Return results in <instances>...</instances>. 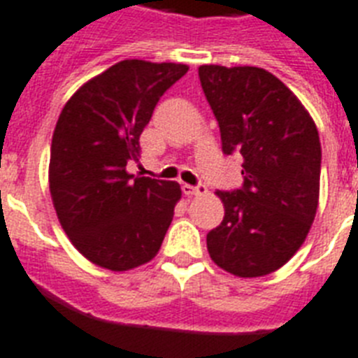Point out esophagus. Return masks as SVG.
Returning a JSON list of instances; mask_svg holds the SVG:
<instances>
[{
  "label": "esophagus",
  "mask_w": 358,
  "mask_h": 358,
  "mask_svg": "<svg viewBox=\"0 0 358 358\" xmlns=\"http://www.w3.org/2000/svg\"><path fill=\"white\" fill-rule=\"evenodd\" d=\"M182 191H184L185 196H199V194L206 193V185H196V187H193V185L184 184L182 185Z\"/></svg>",
  "instance_id": "1"
}]
</instances>
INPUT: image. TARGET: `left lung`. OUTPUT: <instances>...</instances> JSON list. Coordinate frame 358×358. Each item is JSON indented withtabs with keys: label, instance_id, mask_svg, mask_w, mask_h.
<instances>
[{
	"label": "left lung",
	"instance_id": "1",
	"mask_svg": "<svg viewBox=\"0 0 358 358\" xmlns=\"http://www.w3.org/2000/svg\"><path fill=\"white\" fill-rule=\"evenodd\" d=\"M199 77L222 152L245 159L243 189L215 193L224 219L208 234L209 257L237 278L272 274L300 250L316 217L318 130L300 99L266 69L204 64Z\"/></svg>",
	"mask_w": 358,
	"mask_h": 358
}]
</instances>
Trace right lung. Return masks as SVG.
<instances>
[{
    "label": "right lung",
    "instance_id": "right-lung-1",
    "mask_svg": "<svg viewBox=\"0 0 358 358\" xmlns=\"http://www.w3.org/2000/svg\"><path fill=\"white\" fill-rule=\"evenodd\" d=\"M189 66L121 60L75 92L57 121L49 191L58 222L88 261L127 272L156 257L182 199L176 182L134 176L139 136Z\"/></svg>",
    "mask_w": 358,
    "mask_h": 358
}]
</instances>
